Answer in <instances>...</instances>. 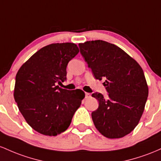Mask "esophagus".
I'll return each mask as SVG.
<instances>
[{
	"mask_svg": "<svg viewBox=\"0 0 161 161\" xmlns=\"http://www.w3.org/2000/svg\"><path fill=\"white\" fill-rule=\"evenodd\" d=\"M91 97V95H90V93H85V98H90V97Z\"/></svg>",
	"mask_w": 161,
	"mask_h": 161,
	"instance_id": "obj_1",
	"label": "esophagus"
}]
</instances>
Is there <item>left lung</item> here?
Listing matches in <instances>:
<instances>
[{
  "mask_svg": "<svg viewBox=\"0 0 161 161\" xmlns=\"http://www.w3.org/2000/svg\"><path fill=\"white\" fill-rule=\"evenodd\" d=\"M79 48L96 79L105 80L108 96L93 93L98 109L91 113L95 127L108 138H120L138 124L148 97L142 67L125 52L103 40L80 43Z\"/></svg>",
  "mask_w": 161,
  "mask_h": 161,
  "instance_id": "left-lung-1",
  "label": "left lung"
}]
</instances>
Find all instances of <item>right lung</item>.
I'll return each instance as SVG.
<instances>
[{"mask_svg": "<svg viewBox=\"0 0 161 161\" xmlns=\"http://www.w3.org/2000/svg\"><path fill=\"white\" fill-rule=\"evenodd\" d=\"M79 52L75 43H53L32 55L16 75L14 97L25 120L37 132L49 136L64 132L85 93L58 84L66 80L68 62Z\"/></svg>", "mask_w": 161, "mask_h": 161, "instance_id": "obj_1", "label": "right lung"}]
</instances>
